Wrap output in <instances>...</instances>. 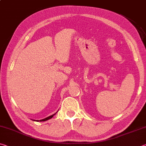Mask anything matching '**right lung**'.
<instances>
[{
	"label": "right lung",
	"instance_id": "add662e5",
	"mask_svg": "<svg viewBox=\"0 0 146 146\" xmlns=\"http://www.w3.org/2000/svg\"><path fill=\"white\" fill-rule=\"evenodd\" d=\"M56 113H55V114H53V115H51V116H49V117H46V118H44V119H42V120H33L34 121H36V122H38V121H40V122H42V121H46V120H49V119H51V118H52L54 115H55Z\"/></svg>",
	"mask_w": 146,
	"mask_h": 146
}]
</instances>
